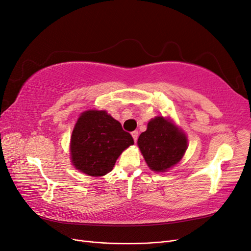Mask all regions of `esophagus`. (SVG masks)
<instances>
[{
  "label": "esophagus",
  "mask_w": 251,
  "mask_h": 251,
  "mask_svg": "<svg viewBox=\"0 0 251 251\" xmlns=\"http://www.w3.org/2000/svg\"><path fill=\"white\" fill-rule=\"evenodd\" d=\"M132 136H133V139L135 142H137V139H138V131H134L132 132Z\"/></svg>",
  "instance_id": "esophagus-1"
}]
</instances>
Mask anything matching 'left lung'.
I'll use <instances>...</instances> for the list:
<instances>
[{"instance_id":"left-lung-1","label":"left lung","mask_w":251,"mask_h":251,"mask_svg":"<svg viewBox=\"0 0 251 251\" xmlns=\"http://www.w3.org/2000/svg\"><path fill=\"white\" fill-rule=\"evenodd\" d=\"M137 144L151 171L165 172L183 157L187 138L173 121L157 116L149 121L147 131L140 134Z\"/></svg>"}]
</instances>
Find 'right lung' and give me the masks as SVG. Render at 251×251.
<instances>
[{"instance_id":"right-lung-1","label":"right lung","mask_w":251,"mask_h":251,"mask_svg":"<svg viewBox=\"0 0 251 251\" xmlns=\"http://www.w3.org/2000/svg\"><path fill=\"white\" fill-rule=\"evenodd\" d=\"M132 144L131 134L107 111L89 110L80 114L73 128L71 160L79 172L100 177L113 170L117 158Z\"/></svg>"}]
</instances>
